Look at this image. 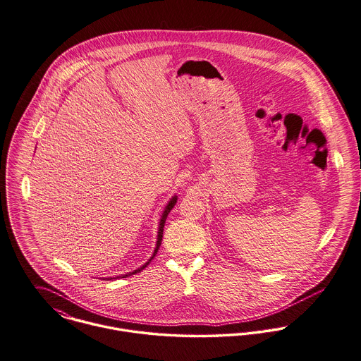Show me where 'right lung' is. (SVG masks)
Instances as JSON below:
<instances>
[{
	"label": "right lung",
	"mask_w": 361,
	"mask_h": 361,
	"mask_svg": "<svg viewBox=\"0 0 361 361\" xmlns=\"http://www.w3.org/2000/svg\"><path fill=\"white\" fill-rule=\"evenodd\" d=\"M176 200H178V196H173L169 201H168V204H166V207H165L164 211H163V215H161V219H160V224H159V234H157V243H156V248H154V252H153V255H152V258L147 261V262L145 263L143 266H140L139 269H136V270H133V271H130V273H127V274H121V276H117V277H110V279H106V280H111V279H124V277H128V276H132V274H136V273H139V271H142L149 263L152 262V259L156 257V254H157V251H159V248H160V245H161V240H163V231H164V225H165V219H166V216H168V214L171 212V209L173 208V205L176 204Z\"/></svg>",
	"instance_id": "1"
}]
</instances>
